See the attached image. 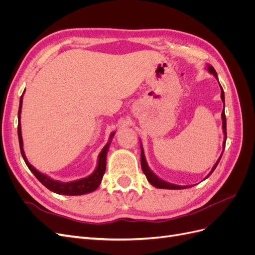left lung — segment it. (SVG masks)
Masks as SVG:
<instances>
[{"mask_svg": "<svg viewBox=\"0 0 255 255\" xmlns=\"http://www.w3.org/2000/svg\"><path fill=\"white\" fill-rule=\"evenodd\" d=\"M206 68H207V71L210 72L211 74H213L215 78H216V80H217L218 83H219L218 75H217V72H216L215 69L211 65H207ZM219 86H220V89H221V101L223 102V107H225V91H223L220 83H219ZM221 119H222V132H223V143H222V148H223L222 153H223V151H225V146H226V141H227V118H226V114H225V109H223V111L221 113ZM222 153H221V155L219 156V158L217 159V161H216V164L213 166L210 173H208L203 180H206L207 177L214 172L216 167H217V165L219 164L220 158L222 156ZM140 163H141L142 171H143V173L146 176V180H148L149 183L154 187L161 188V189H185V188H189V187L192 186V185H191V186H190V185H185V186H182V185H176V184L169 183V182H167V181H165L163 179H160L159 176H157L155 173H154L150 169V167L148 166V163H146V159H145V156H144V152H143L141 141H140Z\"/></svg>", "mask_w": 255, "mask_h": 255, "instance_id": "obj_1", "label": "left lung"}]
</instances>
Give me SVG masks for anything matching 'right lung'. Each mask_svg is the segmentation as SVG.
Wrapping results in <instances>:
<instances>
[{
  "label": "right lung",
  "mask_w": 255,
  "mask_h": 255,
  "mask_svg": "<svg viewBox=\"0 0 255 255\" xmlns=\"http://www.w3.org/2000/svg\"><path fill=\"white\" fill-rule=\"evenodd\" d=\"M22 102H23V95L20 98V105H19V112H18V138H19V144H20V151L22 154V157L24 159L26 166L32 173L37 177L43 186L47 187L49 190L55 192L58 195H65V196H81L86 195L89 192L95 191L101 184V181L103 179V175L106 170V156L107 152H109L111 142L113 140V137L115 135V132L111 133V136L109 138V141L104 145L102 151L100 152L98 160H97V167L95 171L91 174H89L86 177L83 179H79L71 182H60L57 180L52 179L51 176L44 174L40 171H38L37 169L29 164L27 160L24 150H23V139H22V133H21V110H22Z\"/></svg>",
  "instance_id": "right-lung-1"
}]
</instances>
